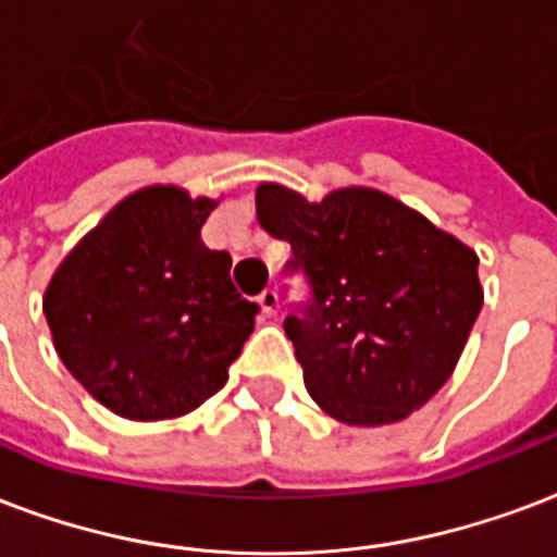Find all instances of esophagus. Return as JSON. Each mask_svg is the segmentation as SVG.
I'll use <instances>...</instances> for the list:
<instances>
[{"label": "esophagus", "mask_w": 557, "mask_h": 557, "mask_svg": "<svg viewBox=\"0 0 557 557\" xmlns=\"http://www.w3.org/2000/svg\"><path fill=\"white\" fill-rule=\"evenodd\" d=\"M257 300H259V307H262V315H268V319H271V315H277V310H280V295H277V292L265 289Z\"/></svg>", "instance_id": "34e87169"}]
</instances>
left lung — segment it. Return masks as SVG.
I'll list each match as a JSON object with an SVG mask.
<instances>
[{
	"instance_id": "obj_1",
	"label": "left lung",
	"mask_w": 557,
	"mask_h": 557,
	"mask_svg": "<svg viewBox=\"0 0 557 557\" xmlns=\"http://www.w3.org/2000/svg\"><path fill=\"white\" fill-rule=\"evenodd\" d=\"M259 226L286 238L312 286L286 336L312 401L345 425H393L451 377L484 289L475 250L377 188L310 203L286 185L257 188Z\"/></svg>"
}]
</instances>
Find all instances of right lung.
<instances>
[{"mask_svg": "<svg viewBox=\"0 0 557 557\" xmlns=\"http://www.w3.org/2000/svg\"><path fill=\"white\" fill-rule=\"evenodd\" d=\"M212 197L147 185L123 197L61 259L44 295L67 372L111 413L159 422L226 383L259 307L230 280L233 259L200 238Z\"/></svg>", "mask_w": 557, "mask_h": 557, "instance_id": "1", "label": "right lung"}]
</instances>
